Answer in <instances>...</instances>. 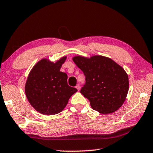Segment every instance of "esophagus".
I'll return each mask as SVG.
<instances>
[{"label": "esophagus", "instance_id": "esophagus-1", "mask_svg": "<svg viewBox=\"0 0 153 153\" xmlns=\"http://www.w3.org/2000/svg\"><path fill=\"white\" fill-rule=\"evenodd\" d=\"M76 88L77 89V90H78V91H79V90H80V86H79V84H77V86H76Z\"/></svg>", "mask_w": 153, "mask_h": 153}]
</instances>
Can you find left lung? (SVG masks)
I'll use <instances>...</instances> for the list:
<instances>
[{"label":"left lung","instance_id":"left-lung-1","mask_svg":"<svg viewBox=\"0 0 153 153\" xmlns=\"http://www.w3.org/2000/svg\"><path fill=\"white\" fill-rule=\"evenodd\" d=\"M73 61L84 72L86 84L80 92L90 100L92 109L102 114L117 111L126 99L128 76L122 67L101 55L75 56Z\"/></svg>","mask_w":153,"mask_h":153}]
</instances>
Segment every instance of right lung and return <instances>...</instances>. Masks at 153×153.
<instances>
[{"instance_id": "1", "label": "right lung", "mask_w": 153, "mask_h": 153, "mask_svg": "<svg viewBox=\"0 0 153 153\" xmlns=\"http://www.w3.org/2000/svg\"><path fill=\"white\" fill-rule=\"evenodd\" d=\"M67 59L55 63L44 58L36 63L28 75L25 93L28 101L43 115H55L63 111L77 90L67 84V75L60 71Z\"/></svg>"}]
</instances>
